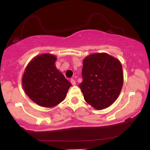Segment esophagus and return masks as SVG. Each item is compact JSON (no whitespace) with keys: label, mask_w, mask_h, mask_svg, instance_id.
<instances>
[{"label":"esophagus","mask_w":150,"mask_h":150,"mask_svg":"<svg viewBox=\"0 0 150 150\" xmlns=\"http://www.w3.org/2000/svg\"><path fill=\"white\" fill-rule=\"evenodd\" d=\"M70 82L71 83H72V85H73V86H75V85H76V82H75V81L74 79H71Z\"/></svg>","instance_id":"obj_1"}]
</instances>
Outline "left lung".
<instances>
[{"label":"left lung","instance_id":"8db88e82","mask_svg":"<svg viewBox=\"0 0 150 150\" xmlns=\"http://www.w3.org/2000/svg\"><path fill=\"white\" fill-rule=\"evenodd\" d=\"M83 82L79 85L84 99L97 110L110 107L120 95L123 84L120 62L107 53H96L84 58Z\"/></svg>","mask_w":150,"mask_h":150}]
</instances>
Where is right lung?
I'll list each match as a JSON object with an SVG mask.
<instances>
[{"label": "right lung", "mask_w": 150, "mask_h": 150, "mask_svg": "<svg viewBox=\"0 0 150 150\" xmlns=\"http://www.w3.org/2000/svg\"><path fill=\"white\" fill-rule=\"evenodd\" d=\"M57 57L51 54L35 57L26 67L22 84L30 99L43 107L61 103L72 84L56 67Z\"/></svg>", "instance_id": "obj_1"}]
</instances>
